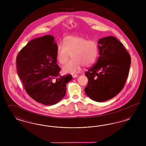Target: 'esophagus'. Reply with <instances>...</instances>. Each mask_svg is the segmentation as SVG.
Returning a JSON list of instances; mask_svg holds the SVG:
<instances>
[{
    "label": "esophagus",
    "mask_w": 146,
    "mask_h": 146,
    "mask_svg": "<svg viewBox=\"0 0 146 146\" xmlns=\"http://www.w3.org/2000/svg\"><path fill=\"white\" fill-rule=\"evenodd\" d=\"M72 76H73V78H76V77H78V76H79L78 75L76 74H72Z\"/></svg>",
    "instance_id": "34e87169"
}]
</instances>
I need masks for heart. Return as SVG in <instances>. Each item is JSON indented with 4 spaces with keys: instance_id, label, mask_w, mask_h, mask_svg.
Returning <instances> with one entry per match:
<instances>
[{
    "instance_id": "1",
    "label": "heart",
    "mask_w": 146,
    "mask_h": 146,
    "mask_svg": "<svg viewBox=\"0 0 146 146\" xmlns=\"http://www.w3.org/2000/svg\"><path fill=\"white\" fill-rule=\"evenodd\" d=\"M98 54L97 42L88 40L86 38L78 36L66 37L62 44L58 45L56 57L58 62L63 64L71 54L72 58L62 67L63 71L66 73H77L83 64L89 66L96 61Z\"/></svg>"
}]
</instances>
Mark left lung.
Returning a JSON list of instances; mask_svg holds the SVG:
<instances>
[{"mask_svg":"<svg viewBox=\"0 0 146 146\" xmlns=\"http://www.w3.org/2000/svg\"><path fill=\"white\" fill-rule=\"evenodd\" d=\"M98 44L100 57L85 74L88 84L84 90L91 99L101 102L115 97L123 89L131 57L123 44L114 36L101 38Z\"/></svg>","mask_w":146,"mask_h":146,"instance_id":"8db88e82","label":"left lung"}]
</instances>
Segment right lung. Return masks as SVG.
<instances>
[{"label": "right lung", "mask_w": 146, "mask_h": 146, "mask_svg": "<svg viewBox=\"0 0 146 146\" xmlns=\"http://www.w3.org/2000/svg\"><path fill=\"white\" fill-rule=\"evenodd\" d=\"M57 44L46 35L35 38L21 49L16 57L18 75L26 91L35 101L45 105L57 104L64 97L70 74L61 76L56 64Z\"/></svg>", "instance_id": "add662e5"}]
</instances>
